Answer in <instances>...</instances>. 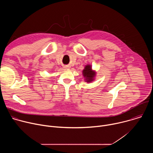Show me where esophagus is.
<instances>
[{"mask_svg":"<svg viewBox=\"0 0 153 153\" xmlns=\"http://www.w3.org/2000/svg\"><path fill=\"white\" fill-rule=\"evenodd\" d=\"M65 68H69V67H65Z\"/></svg>","mask_w":153,"mask_h":153,"instance_id":"esophagus-1","label":"esophagus"}]
</instances>
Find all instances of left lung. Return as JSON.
<instances>
[{"label": "left lung", "mask_w": 153, "mask_h": 153, "mask_svg": "<svg viewBox=\"0 0 153 153\" xmlns=\"http://www.w3.org/2000/svg\"><path fill=\"white\" fill-rule=\"evenodd\" d=\"M97 72L96 70H93L91 65H86L84 69L82 71V76H83V79L85 82L91 83L96 79Z\"/></svg>", "instance_id": "obj_1"}]
</instances>
